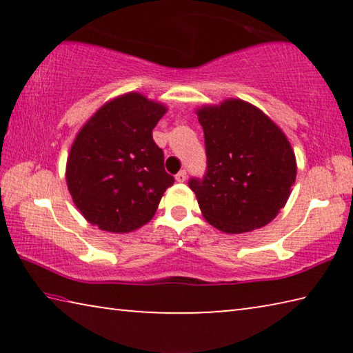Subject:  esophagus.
Returning <instances> with one entry per match:
<instances>
[{"label":"esophagus","mask_w":353,"mask_h":353,"mask_svg":"<svg viewBox=\"0 0 353 353\" xmlns=\"http://www.w3.org/2000/svg\"><path fill=\"white\" fill-rule=\"evenodd\" d=\"M176 181L179 182V183H182V182H185L187 181V171H181V172H177L176 174Z\"/></svg>","instance_id":"34e87169"}]
</instances>
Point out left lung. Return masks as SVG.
Instances as JSON below:
<instances>
[{"label":"left lung","instance_id":"left-lung-1","mask_svg":"<svg viewBox=\"0 0 353 353\" xmlns=\"http://www.w3.org/2000/svg\"><path fill=\"white\" fill-rule=\"evenodd\" d=\"M204 129L207 172L191 179L208 224L244 234L277 216L297 174L296 155L272 119L248 101L230 98L196 109Z\"/></svg>","mask_w":353,"mask_h":353}]
</instances>
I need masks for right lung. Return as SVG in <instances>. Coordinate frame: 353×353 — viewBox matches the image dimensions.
<instances>
[{"label":"right lung","mask_w":353,"mask_h":353,"mask_svg":"<svg viewBox=\"0 0 353 353\" xmlns=\"http://www.w3.org/2000/svg\"><path fill=\"white\" fill-rule=\"evenodd\" d=\"M166 105L129 92L107 101L77 132L67 159L68 191L92 225L128 234L152 219L174 177L152 129Z\"/></svg>","instance_id":"add662e5"}]
</instances>
